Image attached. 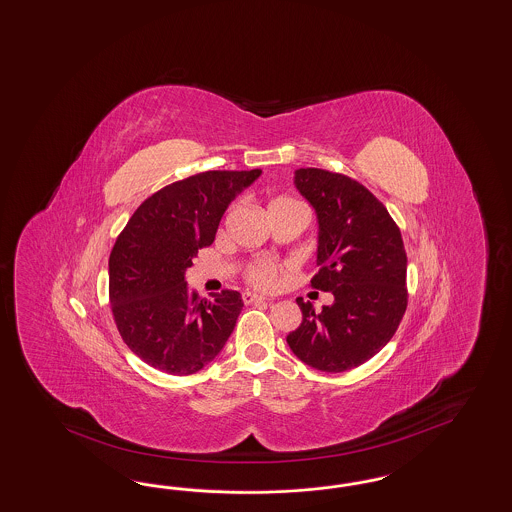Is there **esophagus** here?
<instances>
[{
	"mask_svg": "<svg viewBox=\"0 0 512 512\" xmlns=\"http://www.w3.org/2000/svg\"><path fill=\"white\" fill-rule=\"evenodd\" d=\"M242 300H244V304H255V302H265V297H261V295H257V293H251V291H246L244 295H242Z\"/></svg>",
	"mask_w": 512,
	"mask_h": 512,
	"instance_id": "1",
	"label": "esophagus"
}]
</instances>
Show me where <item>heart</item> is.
Returning <instances> with one entry per match:
<instances>
[{"mask_svg":"<svg viewBox=\"0 0 512 512\" xmlns=\"http://www.w3.org/2000/svg\"><path fill=\"white\" fill-rule=\"evenodd\" d=\"M287 202H295V200H291V198H276V200L270 202L268 208L287 204ZM287 270H289V266L280 265V263H274V261H257V263H253V265L247 268V280H249V283H253L255 287L270 289V287L278 285L280 278L285 276Z\"/></svg>","mask_w":512,"mask_h":512,"instance_id":"obj_1","label":"heart"}]
</instances>
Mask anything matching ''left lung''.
<instances>
[{
  "instance_id": "8db88e82",
  "label": "left lung",
  "mask_w": 512,
  "mask_h": 512,
  "mask_svg": "<svg viewBox=\"0 0 512 512\" xmlns=\"http://www.w3.org/2000/svg\"><path fill=\"white\" fill-rule=\"evenodd\" d=\"M299 193L318 215V274L310 285L335 302L314 310L297 299L299 329L287 344L323 372L355 369L380 352L405 316L406 251L386 206L352 177L300 168Z\"/></svg>"
}]
</instances>
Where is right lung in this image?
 Masks as SVG:
<instances>
[{
  "label": "right lung",
  "instance_id": "add662e5",
  "mask_svg": "<svg viewBox=\"0 0 512 512\" xmlns=\"http://www.w3.org/2000/svg\"><path fill=\"white\" fill-rule=\"evenodd\" d=\"M261 170H212L166 185L128 219L109 255V302L124 344L157 371L187 376L223 350L244 300L189 291L185 270L215 240L236 194Z\"/></svg>",
  "mask_w": 512,
  "mask_h": 512
}]
</instances>
